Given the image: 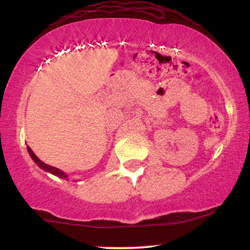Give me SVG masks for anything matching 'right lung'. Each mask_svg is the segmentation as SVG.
Here are the masks:
<instances>
[{"label": "right lung", "instance_id": "1", "mask_svg": "<svg viewBox=\"0 0 250 250\" xmlns=\"http://www.w3.org/2000/svg\"><path fill=\"white\" fill-rule=\"evenodd\" d=\"M27 150H28V152H29V155H30V157H32L33 158V160L34 162H35L37 165H39L41 168H43L44 170H46V172H49V173H51V174H53V175H56V176H59V177H61V179H67V175L66 174H64L62 170H60L59 168H57V167H53V166H50V165H47V164H45V163H43L42 160H41L39 157H37L35 153L33 152V150L29 148V146H27Z\"/></svg>", "mask_w": 250, "mask_h": 250}]
</instances>
